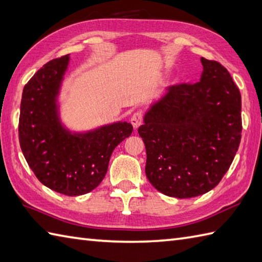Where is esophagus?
<instances>
[{"mask_svg":"<svg viewBox=\"0 0 262 262\" xmlns=\"http://www.w3.org/2000/svg\"><path fill=\"white\" fill-rule=\"evenodd\" d=\"M131 124L133 125V127L137 130L139 125L141 124L142 122V113L141 112H136V113H133V115L131 116Z\"/></svg>","mask_w":262,"mask_h":262,"instance_id":"esophagus-1","label":"esophagus"}]
</instances>
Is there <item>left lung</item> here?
Segmentation results:
<instances>
[{"label": "left lung", "mask_w": 262, "mask_h": 262, "mask_svg": "<svg viewBox=\"0 0 262 262\" xmlns=\"http://www.w3.org/2000/svg\"><path fill=\"white\" fill-rule=\"evenodd\" d=\"M199 82L167 88L143 117L146 175L159 192L193 198L228 170L241 141V94L221 63L201 57Z\"/></svg>", "instance_id": "left-lung-1"}]
</instances>
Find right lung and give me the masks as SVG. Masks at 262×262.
<instances>
[{
	"label": "right lung",
	"instance_id": "1",
	"mask_svg": "<svg viewBox=\"0 0 262 262\" xmlns=\"http://www.w3.org/2000/svg\"><path fill=\"white\" fill-rule=\"evenodd\" d=\"M69 58L64 55L46 63L27 82L20 105L19 142L36 178L51 190L73 196L97 188L112 152L133 127L116 122L72 133L63 126L57 96Z\"/></svg>",
	"mask_w": 262,
	"mask_h": 262
}]
</instances>
